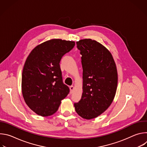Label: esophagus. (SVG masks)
<instances>
[{
    "label": "esophagus",
    "instance_id": "esophagus-1",
    "mask_svg": "<svg viewBox=\"0 0 147 147\" xmlns=\"http://www.w3.org/2000/svg\"><path fill=\"white\" fill-rule=\"evenodd\" d=\"M74 86H70V93H71V94L73 93V91H74Z\"/></svg>",
    "mask_w": 147,
    "mask_h": 147
}]
</instances>
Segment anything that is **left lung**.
<instances>
[{
  "label": "left lung",
  "instance_id": "left-lung-1",
  "mask_svg": "<svg viewBox=\"0 0 147 147\" xmlns=\"http://www.w3.org/2000/svg\"><path fill=\"white\" fill-rule=\"evenodd\" d=\"M81 54L82 94L74 103L77 114L90 120L100 115L111 106L117 90L116 65L110 51L91 39L76 42Z\"/></svg>",
  "mask_w": 147,
  "mask_h": 147
}]
</instances>
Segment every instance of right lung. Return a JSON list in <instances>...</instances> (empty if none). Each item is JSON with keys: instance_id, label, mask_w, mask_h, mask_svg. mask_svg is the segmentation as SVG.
<instances>
[{"instance_id": "right-lung-1", "label": "right lung", "mask_w": 147, "mask_h": 147, "mask_svg": "<svg viewBox=\"0 0 147 147\" xmlns=\"http://www.w3.org/2000/svg\"><path fill=\"white\" fill-rule=\"evenodd\" d=\"M74 45V41L52 39L35 47L27 57L22 92L26 103L36 114L52 115L68 95L69 88L62 82L59 63Z\"/></svg>"}]
</instances>
